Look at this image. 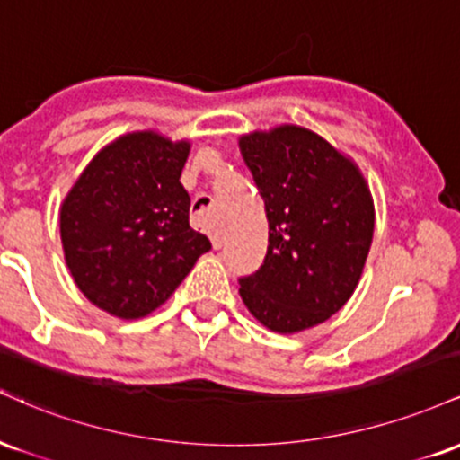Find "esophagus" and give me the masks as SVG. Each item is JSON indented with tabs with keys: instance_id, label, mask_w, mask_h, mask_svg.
<instances>
[{
	"instance_id": "esophagus-1",
	"label": "esophagus",
	"mask_w": 460,
	"mask_h": 460,
	"mask_svg": "<svg viewBox=\"0 0 460 460\" xmlns=\"http://www.w3.org/2000/svg\"><path fill=\"white\" fill-rule=\"evenodd\" d=\"M209 237H212L214 248H220L225 244V225L220 223V220H216L212 225V229H209Z\"/></svg>"
}]
</instances>
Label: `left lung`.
Here are the masks:
<instances>
[{"label": "left lung", "mask_w": 460, "mask_h": 460, "mask_svg": "<svg viewBox=\"0 0 460 460\" xmlns=\"http://www.w3.org/2000/svg\"><path fill=\"white\" fill-rule=\"evenodd\" d=\"M268 216V252L240 279L244 305L270 331L298 332L355 292L374 235V203L357 164L322 136L281 125L240 138Z\"/></svg>", "instance_id": "1"}]
</instances>
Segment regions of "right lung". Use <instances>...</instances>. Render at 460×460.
<instances>
[{"mask_svg":"<svg viewBox=\"0 0 460 460\" xmlns=\"http://www.w3.org/2000/svg\"><path fill=\"white\" fill-rule=\"evenodd\" d=\"M188 153V140L125 134L93 157L62 203L73 281L110 315L145 318L212 248L190 226V197L179 181Z\"/></svg>","mask_w":460,"mask_h":460,"instance_id":"add662e5","label":"right lung"}]
</instances>
